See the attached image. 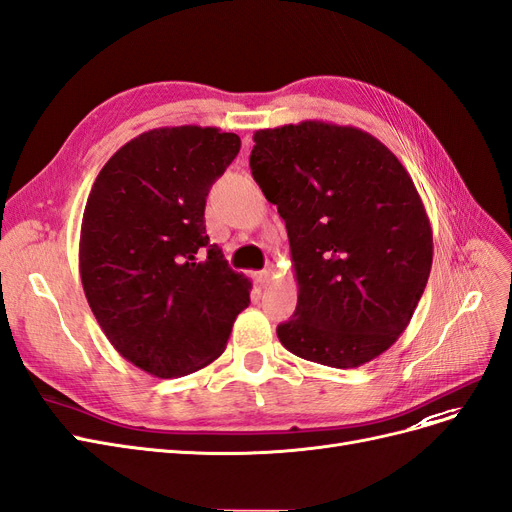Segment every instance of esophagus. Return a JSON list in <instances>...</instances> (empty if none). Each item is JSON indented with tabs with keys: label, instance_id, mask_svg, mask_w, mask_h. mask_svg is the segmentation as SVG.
I'll list each match as a JSON object with an SVG mask.
<instances>
[{
	"label": "esophagus",
	"instance_id": "34e87169",
	"mask_svg": "<svg viewBox=\"0 0 512 512\" xmlns=\"http://www.w3.org/2000/svg\"><path fill=\"white\" fill-rule=\"evenodd\" d=\"M256 281H258L260 288H267L273 281V269H264V271L256 273Z\"/></svg>",
	"mask_w": 512,
	"mask_h": 512
}]
</instances>
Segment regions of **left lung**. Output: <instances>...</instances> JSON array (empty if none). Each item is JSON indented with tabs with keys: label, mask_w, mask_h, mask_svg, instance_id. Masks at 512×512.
Masks as SVG:
<instances>
[{
	"label": "left lung",
	"mask_w": 512,
	"mask_h": 512,
	"mask_svg": "<svg viewBox=\"0 0 512 512\" xmlns=\"http://www.w3.org/2000/svg\"><path fill=\"white\" fill-rule=\"evenodd\" d=\"M250 169L286 222L298 303L277 337L356 368L390 349L426 290L432 228L411 175L377 137L322 120L254 133Z\"/></svg>",
	"instance_id": "obj_1"
}]
</instances>
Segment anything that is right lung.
Listing matches in <instances>:
<instances>
[{"instance_id": "obj_1", "label": "right lung", "mask_w": 512, "mask_h": 512, "mask_svg": "<svg viewBox=\"0 0 512 512\" xmlns=\"http://www.w3.org/2000/svg\"><path fill=\"white\" fill-rule=\"evenodd\" d=\"M241 139L216 127L152 129L99 171L80 231V277L105 337L146 373L169 379L214 362L250 279L205 233L209 188Z\"/></svg>"}]
</instances>
